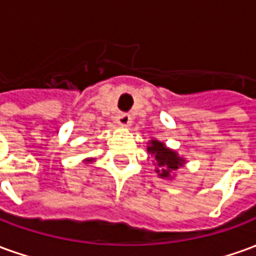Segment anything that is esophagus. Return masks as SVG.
I'll return each instance as SVG.
<instances>
[{"mask_svg": "<svg viewBox=\"0 0 256 256\" xmlns=\"http://www.w3.org/2000/svg\"><path fill=\"white\" fill-rule=\"evenodd\" d=\"M116 122L119 126L122 128H128L132 124V116L128 114H124V112H119L116 115Z\"/></svg>", "mask_w": 256, "mask_h": 256, "instance_id": "obj_1", "label": "esophagus"}]
</instances>
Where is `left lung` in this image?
Listing matches in <instances>:
<instances>
[{
	"label": "left lung",
	"mask_w": 256,
	"mask_h": 256,
	"mask_svg": "<svg viewBox=\"0 0 256 256\" xmlns=\"http://www.w3.org/2000/svg\"><path fill=\"white\" fill-rule=\"evenodd\" d=\"M148 152L155 156V163H154L156 166L155 172L163 178L168 177L172 170H177L178 167L185 163L182 158H178L174 150L166 148L163 142H159L156 140L150 141Z\"/></svg>",
	"instance_id": "8db88e82"
}]
</instances>
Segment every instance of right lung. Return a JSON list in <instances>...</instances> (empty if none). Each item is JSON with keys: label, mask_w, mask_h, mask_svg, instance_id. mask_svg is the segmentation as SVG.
<instances>
[{"label": "right lung", "mask_w": 256, "mask_h": 256, "mask_svg": "<svg viewBox=\"0 0 256 256\" xmlns=\"http://www.w3.org/2000/svg\"><path fill=\"white\" fill-rule=\"evenodd\" d=\"M88 162H90V160H88Z\"/></svg>", "instance_id": "obj_1"}]
</instances>
